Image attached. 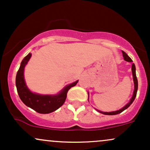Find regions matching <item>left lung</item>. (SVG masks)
<instances>
[{
    "mask_svg": "<svg viewBox=\"0 0 150 150\" xmlns=\"http://www.w3.org/2000/svg\"><path fill=\"white\" fill-rule=\"evenodd\" d=\"M122 55H123V57H124L125 60H126V61H127V62H132V59L129 56H128L127 55L124 51H122ZM132 72L133 80H134V93H133L132 98H131L129 103H127V104L124 107V108H122L120 110H117V111L110 112H102V111H100V110H98L99 112L102 113V114H103V115H117V114H120V113H121L122 112H123L125 110H126L127 108H128L129 106H130V105L133 103V101H134V99H135L136 95H137V88H138V82H137V78L136 72H135V65H134V63H132Z\"/></svg>",
    "mask_w": 150,
    "mask_h": 150,
    "instance_id": "1",
    "label": "left lung"
}]
</instances>
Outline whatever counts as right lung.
I'll return each instance as SVG.
<instances>
[{"instance_id": "obj_1", "label": "right lung", "mask_w": 150, "mask_h": 150, "mask_svg": "<svg viewBox=\"0 0 150 150\" xmlns=\"http://www.w3.org/2000/svg\"><path fill=\"white\" fill-rule=\"evenodd\" d=\"M31 55V53H29L27 56L24 57L16 75V85L18 93L21 100L26 106L29 107L38 113L48 114L55 111L64 104L68 90L72 87L76 85L78 80L67 85L60 93L56 95H42L33 93L26 86L23 75L24 67L28 62Z\"/></svg>"}]
</instances>
